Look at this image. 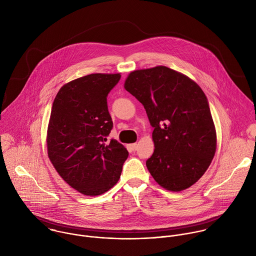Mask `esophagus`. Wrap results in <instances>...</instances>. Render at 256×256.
<instances>
[{
    "label": "esophagus",
    "mask_w": 256,
    "mask_h": 256,
    "mask_svg": "<svg viewBox=\"0 0 256 256\" xmlns=\"http://www.w3.org/2000/svg\"><path fill=\"white\" fill-rule=\"evenodd\" d=\"M130 146H131V148H132L133 150H137V148H138V145H137L136 143H134V144H131Z\"/></svg>",
    "instance_id": "esophagus-1"
}]
</instances>
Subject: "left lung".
<instances>
[{
    "label": "left lung",
    "instance_id": "obj_1",
    "mask_svg": "<svg viewBox=\"0 0 256 256\" xmlns=\"http://www.w3.org/2000/svg\"><path fill=\"white\" fill-rule=\"evenodd\" d=\"M124 86L144 106L154 128V150L146 162L154 180L170 191L198 182L217 145L209 102L201 88L164 66L132 72Z\"/></svg>",
    "mask_w": 256,
    "mask_h": 256
}]
</instances>
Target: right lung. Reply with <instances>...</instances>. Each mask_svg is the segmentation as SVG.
I'll list each match as a JSON object with an SVG mask.
<instances>
[{
  "label": "right lung",
  "mask_w": 256,
  "mask_h": 256,
  "mask_svg": "<svg viewBox=\"0 0 256 256\" xmlns=\"http://www.w3.org/2000/svg\"><path fill=\"white\" fill-rule=\"evenodd\" d=\"M120 74H90L63 86L52 106L48 156L60 176L88 196L100 195L120 178L128 150L108 137L113 122L108 96Z\"/></svg>",
  "instance_id": "add662e5"
}]
</instances>
